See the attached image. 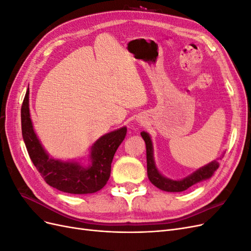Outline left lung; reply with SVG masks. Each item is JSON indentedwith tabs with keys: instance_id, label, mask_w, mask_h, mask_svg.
I'll return each instance as SVG.
<instances>
[{
	"instance_id": "1",
	"label": "left lung",
	"mask_w": 251,
	"mask_h": 251,
	"mask_svg": "<svg viewBox=\"0 0 251 251\" xmlns=\"http://www.w3.org/2000/svg\"><path fill=\"white\" fill-rule=\"evenodd\" d=\"M141 136L144 142H146V147H147L148 177L151 183L159 189H162V191L173 192V193L183 192L188 187H191L192 185L198 183V182L210 178L212 176V174H214L215 171H217L219 168V163L217 161H214L207 164L206 166H204V168L195 172L194 174L191 175V176H188L182 180L175 181V180L165 178L157 171L155 166L154 159H153V147H151V141L149 134L146 132H142Z\"/></svg>"
}]
</instances>
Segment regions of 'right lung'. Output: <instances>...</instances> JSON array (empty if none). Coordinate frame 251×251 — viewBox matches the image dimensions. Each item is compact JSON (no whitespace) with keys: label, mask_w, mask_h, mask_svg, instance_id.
Returning <instances> with one entry per match:
<instances>
[{"label":"right lung","mask_w":251,"mask_h":251,"mask_svg":"<svg viewBox=\"0 0 251 251\" xmlns=\"http://www.w3.org/2000/svg\"><path fill=\"white\" fill-rule=\"evenodd\" d=\"M29 89L21 109L22 134L30 159L46 183L60 192L92 194L101 189L110 178L114 154L124 141L126 127L103 135L92 147L91 164L81 168L77 163L63 162L49 158L32 128L29 114Z\"/></svg>","instance_id":"1"}]
</instances>
